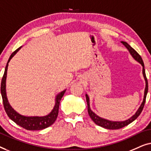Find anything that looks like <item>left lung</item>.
I'll return each mask as SVG.
<instances>
[{"mask_svg": "<svg viewBox=\"0 0 151 151\" xmlns=\"http://www.w3.org/2000/svg\"><path fill=\"white\" fill-rule=\"evenodd\" d=\"M123 44L125 47H126L128 50L130 52V54L132 55V57L134 58L135 60L138 62L142 65L143 67V69H142V73H143L144 79H145L146 81V88H145V90H144V100L143 102H142V105H140L139 108L137 110L136 113H135L134 115H133L132 117L130 118L128 120H124V121H121V122H114V121H110L108 120H106V119L102 118L99 116H98L96 114H95L94 112H93L92 110L90 109V99H89V97L88 96V94H86V101H87V103H88V111L89 114V116H90V118L92 120L94 121V122L96 123L97 125H99L100 127H103V128L107 129H121L122 127H124L125 126H127V125L130 124L132 122H133L135 119H136L138 116L140 115L141 112L143 110L144 104H145L146 102V95H147L148 93V81H147V78H146V73H145V69H144V64L143 62V60H142V57L140 55L137 53V52L135 51V50L133 49V48L131 47V46L127 43L126 42H121Z\"/></svg>", "mask_w": 151, "mask_h": 151, "instance_id": "8db88e82", "label": "left lung"}]
</instances>
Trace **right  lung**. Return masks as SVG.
<instances>
[{"label": "right lung", "instance_id": "1", "mask_svg": "<svg viewBox=\"0 0 151 151\" xmlns=\"http://www.w3.org/2000/svg\"><path fill=\"white\" fill-rule=\"evenodd\" d=\"M18 48V49L15 50L9 57V60H8L7 65H6L5 73L3 78H2L1 81V92L2 98H3V106L5 108V110L7 113V116H9L10 119L16 122L17 124L19 126L22 127L27 130H31V131H37V130H42V129H46L47 127H50L55 122L56 120L57 116H58L59 113V103L61 98L63 97V94L65 92V90L62 91V92L59 93V94L56 96V99H55V105L49 114L47 116H42V117H39V116H31V117H28V116H22L20 114L15 111L9 105V102H8L7 94H6V78H7V68H8V63L11 60V59L14 56L17 52L20 49Z\"/></svg>", "mask_w": 151, "mask_h": 151}]
</instances>
